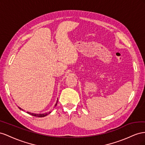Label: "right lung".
Segmentation results:
<instances>
[{"label": "right lung", "mask_w": 145, "mask_h": 145, "mask_svg": "<svg viewBox=\"0 0 145 145\" xmlns=\"http://www.w3.org/2000/svg\"><path fill=\"white\" fill-rule=\"evenodd\" d=\"M57 101H56V103L55 105V107H53V108H55V107L56 106V105H57ZM19 108L20 109H21L20 108V107H19ZM21 110H22V109H21ZM27 113H28V114H30V115H33V116H35V117H43L46 116L47 115L49 114L50 113H51V112H48V113H46V114H33V113L28 112H27Z\"/></svg>", "instance_id": "1"}]
</instances>
